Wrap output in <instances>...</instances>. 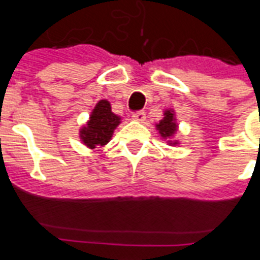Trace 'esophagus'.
I'll list each match as a JSON object with an SVG mask.
<instances>
[{
  "instance_id": "obj_1",
  "label": "esophagus",
  "mask_w": 260,
  "mask_h": 260,
  "mask_svg": "<svg viewBox=\"0 0 260 260\" xmlns=\"http://www.w3.org/2000/svg\"><path fill=\"white\" fill-rule=\"evenodd\" d=\"M132 119L136 121H145V119H146V114L144 113V111H137V113H135L132 115Z\"/></svg>"
}]
</instances>
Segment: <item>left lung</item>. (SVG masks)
Returning a JSON list of instances; mask_svg holds the SVG:
<instances>
[{
    "label": "left lung",
    "mask_w": 260,
    "mask_h": 260,
    "mask_svg": "<svg viewBox=\"0 0 260 260\" xmlns=\"http://www.w3.org/2000/svg\"><path fill=\"white\" fill-rule=\"evenodd\" d=\"M156 129L159 131V135L162 136L163 139H170L176 133L177 124L175 120V114L172 110H166L165 111V118L159 121L156 124ZM168 144L176 145L177 141H168Z\"/></svg>",
    "instance_id": "obj_1"
}]
</instances>
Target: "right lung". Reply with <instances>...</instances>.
Wrapping results in <instances>:
<instances>
[{"instance_id":"obj_1","label":"right lung","mask_w":260,"mask_h":260,"mask_svg":"<svg viewBox=\"0 0 260 260\" xmlns=\"http://www.w3.org/2000/svg\"><path fill=\"white\" fill-rule=\"evenodd\" d=\"M120 124V116L111 111V105L101 100L93 109L89 121L80 131V139L90 149L104 146L113 137L114 129Z\"/></svg>"}]
</instances>
